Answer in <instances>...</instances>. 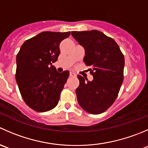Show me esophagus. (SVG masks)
<instances>
[{
	"label": "esophagus",
	"mask_w": 148,
	"mask_h": 148,
	"mask_svg": "<svg viewBox=\"0 0 148 148\" xmlns=\"http://www.w3.org/2000/svg\"><path fill=\"white\" fill-rule=\"evenodd\" d=\"M69 75H70V77H76V74H75V73H74V72H70Z\"/></svg>",
	"instance_id": "obj_1"
}]
</instances>
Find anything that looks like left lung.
<instances>
[{
  "label": "left lung",
  "instance_id": "1",
  "mask_svg": "<svg viewBox=\"0 0 148 148\" xmlns=\"http://www.w3.org/2000/svg\"><path fill=\"white\" fill-rule=\"evenodd\" d=\"M71 35L84 49V62L91 67L94 78L89 82L77 76V100L88 113L101 114L112 105L120 92L124 79V55L113 38L99 31H72Z\"/></svg>",
  "mask_w": 148,
  "mask_h": 148
}]
</instances>
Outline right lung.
<instances>
[{
    "mask_svg": "<svg viewBox=\"0 0 148 148\" xmlns=\"http://www.w3.org/2000/svg\"><path fill=\"white\" fill-rule=\"evenodd\" d=\"M69 36V31L41 32L26 40L16 56V82L24 102L35 111L44 112L58 104L69 71L59 73L52 63L59 57L60 43Z\"/></svg>",
    "mask_w": 148,
    "mask_h": 148,
    "instance_id": "obj_1",
    "label": "right lung"
}]
</instances>
